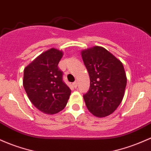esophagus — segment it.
<instances>
[{
    "label": "esophagus",
    "mask_w": 151,
    "mask_h": 151,
    "mask_svg": "<svg viewBox=\"0 0 151 151\" xmlns=\"http://www.w3.org/2000/svg\"><path fill=\"white\" fill-rule=\"evenodd\" d=\"M72 85H73V87H74V88H76V87H77V81H75V82H73Z\"/></svg>",
    "instance_id": "obj_1"
}]
</instances>
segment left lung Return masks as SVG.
Returning <instances> with one entry per match:
<instances>
[{"instance_id":"obj_1","label":"left lung","mask_w":151,"mask_h":151,"mask_svg":"<svg viewBox=\"0 0 151 151\" xmlns=\"http://www.w3.org/2000/svg\"><path fill=\"white\" fill-rule=\"evenodd\" d=\"M82 57L90 79L89 91L83 95L87 109L96 117L110 115L125 94L127 77L122 63L97 46L82 51Z\"/></svg>"}]
</instances>
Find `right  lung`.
<instances>
[{"instance_id":"1","label":"right lung","mask_w":151,"mask_h":151,"mask_svg":"<svg viewBox=\"0 0 151 151\" xmlns=\"http://www.w3.org/2000/svg\"><path fill=\"white\" fill-rule=\"evenodd\" d=\"M63 52L54 48L43 52L24 69V87L30 101L38 110L49 115L67 105L71 89L63 82L58 68Z\"/></svg>"}]
</instances>
